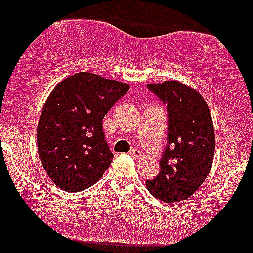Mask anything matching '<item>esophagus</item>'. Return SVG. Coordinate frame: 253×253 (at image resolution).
I'll list each match as a JSON object with an SVG mask.
<instances>
[{
    "label": "esophagus",
    "mask_w": 253,
    "mask_h": 253,
    "mask_svg": "<svg viewBox=\"0 0 253 253\" xmlns=\"http://www.w3.org/2000/svg\"><path fill=\"white\" fill-rule=\"evenodd\" d=\"M130 155H131V157L135 158V159H140L141 155H142V152L140 149L134 148V149H131V152H130Z\"/></svg>",
    "instance_id": "obj_1"
}]
</instances>
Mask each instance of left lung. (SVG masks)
Returning a JSON list of instances; mask_svg holds the SVG:
<instances>
[{
  "instance_id": "1",
  "label": "left lung",
  "mask_w": 253,
  "mask_h": 253,
  "mask_svg": "<svg viewBox=\"0 0 253 253\" xmlns=\"http://www.w3.org/2000/svg\"><path fill=\"white\" fill-rule=\"evenodd\" d=\"M147 87L167 105L169 112V137L160 172L147 180V189L166 203L180 202L194 195L211 172L215 152L211 111L203 96L180 81Z\"/></svg>"
}]
</instances>
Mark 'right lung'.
<instances>
[{
	"mask_svg": "<svg viewBox=\"0 0 253 253\" xmlns=\"http://www.w3.org/2000/svg\"><path fill=\"white\" fill-rule=\"evenodd\" d=\"M129 88L124 82L81 72L50 93L37 126V144L42 167L59 189L82 191L109 169L113 154L101 123Z\"/></svg>",
	"mask_w": 253,
	"mask_h": 253,
	"instance_id": "1",
	"label": "right lung"
}]
</instances>
